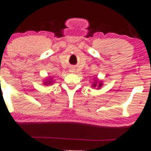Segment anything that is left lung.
Segmentation results:
<instances>
[{"instance_id": "obj_1", "label": "left lung", "mask_w": 151, "mask_h": 151, "mask_svg": "<svg viewBox=\"0 0 151 151\" xmlns=\"http://www.w3.org/2000/svg\"><path fill=\"white\" fill-rule=\"evenodd\" d=\"M96 85H97L96 84V83H94L93 84V87H96ZM101 86H102V83H99V84H98V87H101Z\"/></svg>"}]
</instances>
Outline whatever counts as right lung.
Masks as SVG:
<instances>
[{"label": "right lung", "mask_w": 151, "mask_h": 151, "mask_svg": "<svg viewBox=\"0 0 151 151\" xmlns=\"http://www.w3.org/2000/svg\"><path fill=\"white\" fill-rule=\"evenodd\" d=\"M44 83H45V85H48V84L50 85V83H52V80H48V81H46V82Z\"/></svg>", "instance_id": "add662e5"}]
</instances>
